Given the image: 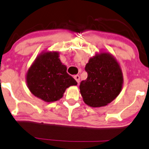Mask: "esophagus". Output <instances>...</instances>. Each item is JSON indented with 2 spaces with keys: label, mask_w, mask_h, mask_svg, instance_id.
<instances>
[{
  "label": "esophagus",
  "mask_w": 149,
  "mask_h": 149,
  "mask_svg": "<svg viewBox=\"0 0 149 149\" xmlns=\"http://www.w3.org/2000/svg\"><path fill=\"white\" fill-rule=\"evenodd\" d=\"M74 79L77 81V82L78 84L79 83V81H80V77L79 76V75H74Z\"/></svg>",
  "instance_id": "1"
}]
</instances>
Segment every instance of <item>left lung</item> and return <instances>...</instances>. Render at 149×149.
Listing matches in <instances>:
<instances>
[{
    "label": "left lung",
    "mask_w": 149,
    "mask_h": 149,
    "mask_svg": "<svg viewBox=\"0 0 149 149\" xmlns=\"http://www.w3.org/2000/svg\"><path fill=\"white\" fill-rule=\"evenodd\" d=\"M86 79L81 82L80 93L86 104L93 108L107 106L119 95L124 78L118 61L111 53H96L86 65Z\"/></svg>",
    "instance_id": "left-lung-1"
}]
</instances>
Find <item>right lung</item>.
<instances>
[{
  "mask_svg": "<svg viewBox=\"0 0 149 149\" xmlns=\"http://www.w3.org/2000/svg\"><path fill=\"white\" fill-rule=\"evenodd\" d=\"M66 70L58 52L43 51L27 71V88L32 95L45 102L59 100L68 88L77 84Z\"/></svg>",
  "mask_w": 149,
  "mask_h": 149,
  "instance_id": "1",
  "label": "right lung"
}]
</instances>
